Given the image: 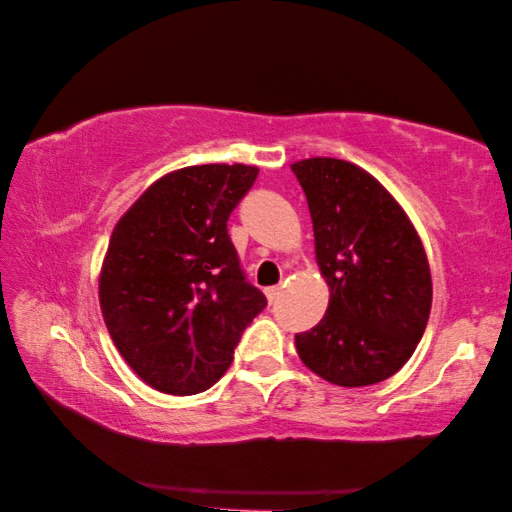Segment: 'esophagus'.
Returning a JSON list of instances; mask_svg holds the SVG:
<instances>
[{"label":"esophagus","mask_w":512,"mask_h":512,"mask_svg":"<svg viewBox=\"0 0 512 512\" xmlns=\"http://www.w3.org/2000/svg\"><path fill=\"white\" fill-rule=\"evenodd\" d=\"M281 292H283V286H272V288L265 290V295H267V299H270V301H276V299L281 297Z\"/></svg>","instance_id":"1"}]
</instances>
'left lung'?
<instances>
[{
	"label": "left lung",
	"mask_w": 512,
	"mask_h": 512,
	"mask_svg": "<svg viewBox=\"0 0 512 512\" xmlns=\"http://www.w3.org/2000/svg\"><path fill=\"white\" fill-rule=\"evenodd\" d=\"M329 283L326 315L297 333L308 370L342 388L390 379L413 356L431 313V270L415 226L372 174L338 158L292 165Z\"/></svg>",
	"instance_id": "obj_1"
}]
</instances>
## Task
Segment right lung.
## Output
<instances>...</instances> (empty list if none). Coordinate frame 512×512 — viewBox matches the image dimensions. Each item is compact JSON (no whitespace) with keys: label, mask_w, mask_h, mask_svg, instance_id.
<instances>
[{"label":"right lung","mask_w":512,"mask_h":512,"mask_svg":"<svg viewBox=\"0 0 512 512\" xmlns=\"http://www.w3.org/2000/svg\"><path fill=\"white\" fill-rule=\"evenodd\" d=\"M256 177L240 163L183 167L115 224L99 279L106 329L131 370L167 395L211 388L267 306L226 229Z\"/></svg>","instance_id":"obj_1"}]
</instances>
